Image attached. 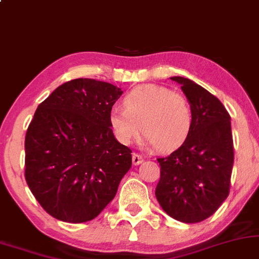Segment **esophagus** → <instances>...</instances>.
<instances>
[{
    "instance_id": "esophagus-1",
    "label": "esophagus",
    "mask_w": 259,
    "mask_h": 259,
    "mask_svg": "<svg viewBox=\"0 0 259 259\" xmlns=\"http://www.w3.org/2000/svg\"><path fill=\"white\" fill-rule=\"evenodd\" d=\"M143 160H145V159H143L142 155L136 154V153L133 154V164H134V165H140V164L142 163Z\"/></svg>"
}]
</instances>
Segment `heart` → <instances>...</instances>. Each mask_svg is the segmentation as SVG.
I'll use <instances>...</instances> for the list:
<instances>
[{"mask_svg": "<svg viewBox=\"0 0 259 259\" xmlns=\"http://www.w3.org/2000/svg\"><path fill=\"white\" fill-rule=\"evenodd\" d=\"M123 110L113 108L108 123L121 145H130L142 133L159 152L177 149L191 135L194 113L186 96L163 85L143 84L124 96Z\"/></svg>", "mask_w": 259, "mask_h": 259, "instance_id": "b5f03b06", "label": "heart"}]
</instances>
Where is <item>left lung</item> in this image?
Wrapping results in <instances>:
<instances>
[{"label": "left lung", "instance_id": "obj_1", "mask_svg": "<svg viewBox=\"0 0 259 259\" xmlns=\"http://www.w3.org/2000/svg\"><path fill=\"white\" fill-rule=\"evenodd\" d=\"M181 84L191 102L194 124L179 149L158 158L160 180L155 197L170 217L198 223L217 211L229 194L234 163L230 116L216 96L185 77H171Z\"/></svg>", "mask_w": 259, "mask_h": 259}]
</instances>
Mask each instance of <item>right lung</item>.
<instances>
[{"label":"right lung","instance_id":"obj_1","mask_svg":"<svg viewBox=\"0 0 259 259\" xmlns=\"http://www.w3.org/2000/svg\"><path fill=\"white\" fill-rule=\"evenodd\" d=\"M123 90L77 78L38 105L25 136V180L40 206L68 223L94 220L132 167L108 123Z\"/></svg>","mask_w":259,"mask_h":259}]
</instances>
